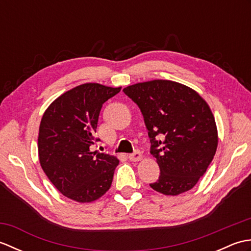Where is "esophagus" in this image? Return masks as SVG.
<instances>
[{
    "label": "esophagus",
    "instance_id": "obj_1",
    "mask_svg": "<svg viewBox=\"0 0 251 251\" xmlns=\"http://www.w3.org/2000/svg\"><path fill=\"white\" fill-rule=\"evenodd\" d=\"M128 158L130 159L131 162H137V161H140V159L142 158V154L140 151H135L134 153H131L128 155Z\"/></svg>",
    "mask_w": 251,
    "mask_h": 251
}]
</instances>
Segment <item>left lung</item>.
Segmentation results:
<instances>
[{"label":"left lung","mask_w":251,"mask_h":251,"mask_svg":"<svg viewBox=\"0 0 251 251\" xmlns=\"http://www.w3.org/2000/svg\"><path fill=\"white\" fill-rule=\"evenodd\" d=\"M139 106L161 170L150 186L178 195L197 183L214 158L218 132L209 106L195 90L167 79L138 83L123 89Z\"/></svg>","instance_id":"8db88e82"}]
</instances>
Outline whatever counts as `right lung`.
Returning a JSON list of instances; mask_svg holds the SVG:
<instances>
[{"label":"right lung","mask_w":251,"mask_h":251,"mask_svg":"<svg viewBox=\"0 0 251 251\" xmlns=\"http://www.w3.org/2000/svg\"><path fill=\"white\" fill-rule=\"evenodd\" d=\"M120 90L82 84L58 97L42 117L37 140L41 166L68 199L90 202L110 189L119 159L92 152L90 147L100 141L94 135L102 104Z\"/></svg>","instance_id":"add662e5"}]
</instances>
